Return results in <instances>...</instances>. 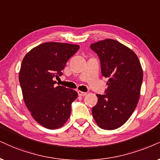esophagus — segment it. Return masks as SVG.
I'll return each instance as SVG.
<instances>
[{"label": "esophagus", "mask_w": 160, "mask_h": 160, "mask_svg": "<svg viewBox=\"0 0 160 160\" xmlns=\"http://www.w3.org/2000/svg\"><path fill=\"white\" fill-rule=\"evenodd\" d=\"M78 94L79 96H86L87 92H82V91H80V90H78Z\"/></svg>", "instance_id": "34e87169"}]
</instances>
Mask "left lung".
I'll use <instances>...</instances> for the list:
<instances>
[{
  "label": "left lung",
  "mask_w": 160,
  "mask_h": 160,
  "mask_svg": "<svg viewBox=\"0 0 160 160\" xmlns=\"http://www.w3.org/2000/svg\"><path fill=\"white\" fill-rule=\"evenodd\" d=\"M101 62L102 75L108 78L104 95L96 94L97 104L92 108L99 128L114 130L123 125L134 111L140 96L143 71L136 53L113 39L90 45Z\"/></svg>",
  "instance_id": "8db88e82"
}]
</instances>
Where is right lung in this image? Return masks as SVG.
Here are the masks:
<instances>
[{
	"label": "right lung",
	"instance_id": "1",
	"mask_svg": "<svg viewBox=\"0 0 160 160\" xmlns=\"http://www.w3.org/2000/svg\"><path fill=\"white\" fill-rule=\"evenodd\" d=\"M76 44L47 42L34 47L23 58L19 82L23 101L35 121L47 129L62 127L70 116L74 90L55 86L68 59L79 49Z\"/></svg>",
	"mask_w": 160,
	"mask_h": 160
}]
</instances>
